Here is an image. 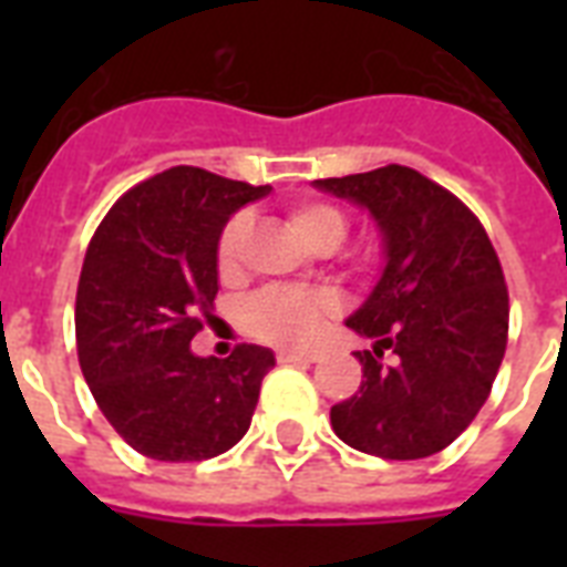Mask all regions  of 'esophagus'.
Masks as SVG:
<instances>
[{
  "mask_svg": "<svg viewBox=\"0 0 567 567\" xmlns=\"http://www.w3.org/2000/svg\"><path fill=\"white\" fill-rule=\"evenodd\" d=\"M276 359L282 364H291V362H318L320 353L318 350H279Z\"/></svg>",
  "mask_w": 567,
  "mask_h": 567,
  "instance_id": "esophagus-1",
  "label": "esophagus"
}]
</instances>
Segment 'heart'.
Masks as SVG:
<instances>
[{"mask_svg":"<svg viewBox=\"0 0 567 567\" xmlns=\"http://www.w3.org/2000/svg\"><path fill=\"white\" fill-rule=\"evenodd\" d=\"M291 229L300 235L309 247L336 249L347 235V217L336 205L327 203H300L288 212ZM252 217L247 212L235 214L217 240V267L223 276L238 270L244 247H247ZM332 309V293L315 291V288H267L256 293L244 306V327L256 338H265L270 344H306L323 318V311Z\"/></svg>","mask_w":567,"mask_h":567,"instance_id":"heart-1","label":"heart"}]
</instances>
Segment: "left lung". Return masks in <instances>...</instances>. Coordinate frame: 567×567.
I'll list each match as a JSON object with an SVG mask.
<instances>
[{
    "instance_id": "8db88e82",
    "label": "left lung",
    "mask_w": 567,
    "mask_h": 567,
    "mask_svg": "<svg viewBox=\"0 0 567 567\" xmlns=\"http://www.w3.org/2000/svg\"><path fill=\"white\" fill-rule=\"evenodd\" d=\"M315 188L364 208L382 238V274L347 318L373 350L355 353L362 385L332 405V430L379 458L432 456L467 430L501 371L509 293L497 252L467 205L412 167Z\"/></svg>"
}]
</instances>
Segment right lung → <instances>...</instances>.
I'll return each mask as SVG.
<instances>
[{
  "label": "right lung",
  "instance_id": "right-lung-1",
  "mask_svg": "<svg viewBox=\"0 0 567 567\" xmlns=\"http://www.w3.org/2000/svg\"><path fill=\"white\" fill-rule=\"evenodd\" d=\"M270 185L171 167L120 196L93 235L75 293L79 364L126 444L158 462H203L249 430L274 350L196 355L217 297V240Z\"/></svg>",
  "mask_w": 567,
  "mask_h": 567
}]
</instances>
